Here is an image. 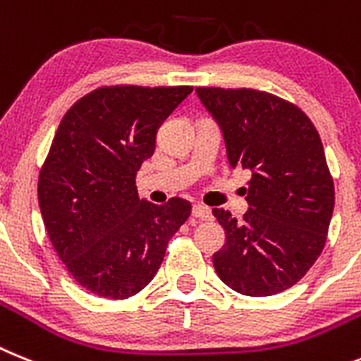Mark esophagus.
<instances>
[{
    "label": "esophagus",
    "mask_w": 361,
    "mask_h": 361,
    "mask_svg": "<svg viewBox=\"0 0 361 361\" xmlns=\"http://www.w3.org/2000/svg\"><path fill=\"white\" fill-rule=\"evenodd\" d=\"M192 216L194 218L202 219V221H209V219H212V211L209 207L202 205V203H196V205L192 207Z\"/></svg>",
    "instance_id": "34e87169"
}]
</instances>
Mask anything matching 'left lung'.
I'll list each match as a JSON object with an SVG mask.
<instances>
[{
    "instance_id": "1",
    "label": "left lung",
    "mask_w": 361,
    "mask_h": 361,
    "mask_svg": "<svg viewBox=\"0 0 361 361\" xmlns=\"http://www.w3.org/2000/svg\"><path fill=\"white\" fill-rule=\"evenodd\" d=\"M196 94L224 134L231 167L252 174L243 221L212 211L225 231L212 256L216 272L245 296L281 293L322 255L334 209L318 130L305 112L269 92L198 87Z\"/></svg>"
}]
</instances>
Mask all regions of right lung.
Wrapping results in <instances>:
<instances>
[{
	"mask_svg": "<svg viewBox=\"0 0 361 361\" xmlns=\"http://www.w3.org/2000/svg\"><path fill=\"white\" fill-rule=\"evenodd\" d=\"M192 87H105L68 109L39 172L37 200L52 247L81 287L125 300L158 272L190 203L137 198L136 172L156 133Z\"/></svg>",
	"mask_w": 361,
	"mask_h": 361,
	"instance_id": "right-lung-1",
	"label": "right lung"
}]
</instances>
